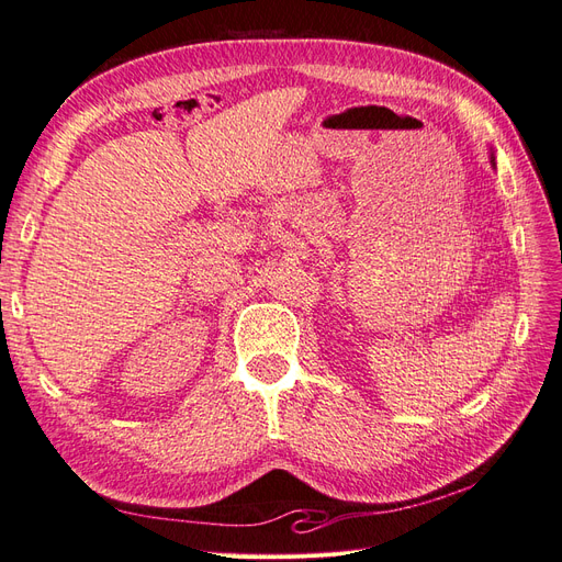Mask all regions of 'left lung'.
I'll list each match as a JSON object with an SVG mask.
<instances>
[{
    "mask_svg": "<svg viewBox=\"0 0 562 562\" xmlns=\"http://www.w3.org/2000/svg\"><path fill=\"white\" fill-rule=\"evenodd\" d=\"M490 161H492V166H495V157H492V155H490Z\"/></svg>",
    "mask_w": 562,
    "mask_h": 562,
    "instance_id": "1",
    "label": "left lung"
}]
</instances>
